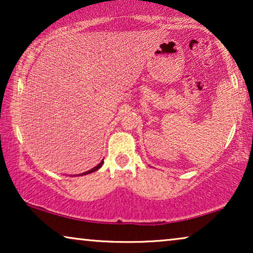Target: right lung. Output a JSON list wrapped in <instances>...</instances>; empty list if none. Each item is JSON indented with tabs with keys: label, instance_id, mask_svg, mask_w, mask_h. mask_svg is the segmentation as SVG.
I'll use <instances>...</instances> for the list:
<instances>
[{
	"label": "right lung",
	"instance_id": "1",
	"mask_svg": "<svg viewBox=\"0 0 253 253\" xmlns=\"http://www.w3.org/2000/svg\"><path fill=\"white\" fill-rule=\"evenodd\" d=\"M102 165H103V160H102L101 162H100V164H99L98 166H95L94 168H92L91 170H87V171L83 172V174H81V175H87V174H91V172H93V171H96V170H98L99 168H101V167H102Z\"/></svg>",
	"mask_w": 253,
	"mask_h": 253
}]
</instances>
